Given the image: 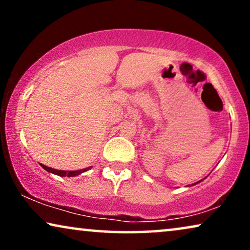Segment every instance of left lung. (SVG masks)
<instances>
[{
	"instance_id": "1",
	"label": "left lung",
	"mask_w": 250,
	"mask_h": 250,
	"mask_svg": "<svg viewBox=\"0 0 250 250\" xmlns=\"http://www.w3.org/2000/svg\"><path fill=\"white\" fill-rule=\"evenodd\" d=\"M201 181H203V180H201ZM201 181H198V182H196V183H193V184H190V186H189V187H192V186H194V184H197V183H199V182H201Z\"/></svg>"
}]
</instances>
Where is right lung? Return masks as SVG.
Segmentation results:
<instances>
[{
  "mask_svg": "<svg viewBox=\"0 0 250 250\" xmlns=\"http://www.w3.org/2000/svg\"><path fill=\"white\" fill-rule=\"evenodd\" d=\"M41 166H42L45 170H47L49 173L56 174V175H59V176H68V177L77 176V175H80V174L86 172V170H88V169H91V167H86V168L78 169V170H60V169L51 168V167H47L45 165H43V164H41Z\"/></svg>",
  "mask_w": 250,
  "mask_h": 250,
  "instance_id": "1",
  "label": "right lung"
}]
</instances>
